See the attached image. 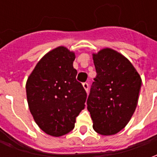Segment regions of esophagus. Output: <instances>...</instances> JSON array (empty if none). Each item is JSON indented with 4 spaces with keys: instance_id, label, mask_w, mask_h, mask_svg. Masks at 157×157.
I'll return each instance as SVG.
<instances>
[{
    "instance_id": "esophagus-1",
    "label": "esophagus",
    "mask_w": 157,
    "mask_h": 157,
    "mask_svg": "<svg viewBox=\"0 0 157 157\" xmlns=\"http://www.w3.org/2000/svg\"><path fill=\"white\" fill-rule=\"evenodd\" d=\"M83 87H84V89L86 90V92H88V88H89V84L87 83V82H84L83 83Z\"/></svg>"
}]
</instances>
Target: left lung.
<instances>
[{
    "label": "left lung",
    "instance_id": "left-lung-1",
    "mask_svg": "<svg viewBox=\"0 0 157 157\" xmlns=\"http://www.w3.org/2000/svg\"><path fill=\"white\" fill-rule=\"evenodd\" d=\"M97 76L86 101L92 127L102 135H115L130 120L142 81L128 59L112 48L92 55Z\"/></svg>",
    "mask_w": 157,
    "mask_h": 157
}]
</instances>
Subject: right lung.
<instances>
[{
  "label": "right lung",
  "mask_w": 157,
  "mask_h": 157,
  "mask_svg": "<svg viewBox=\"0 0 157 157\" xmlns=\"http://www.w3.org/2000/svg\"><path fill=\"white\" fill-rule=\"evenodd\" d=\"M75 53L59 46L38 62L26 83L29 110L46 134L62 136L75 127V118L85 108L86 92L76 81Z\"/></svg>",
  "instance_id": "1"
}]
</instances>
